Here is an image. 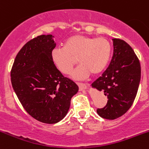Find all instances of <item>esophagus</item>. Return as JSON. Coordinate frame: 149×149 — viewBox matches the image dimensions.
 Returning <instances> with one entry per match:
<instances>
[{"label": "esophagus", "instance_id": "34e87169", "mask_svg": "<svg viewBox=\"0 0 149 149\" xmlns=\"http://www.w3.org/2000/svg\"><path fill=\"white\" fill-rule=\"evenodd\" d=\"M78 86H79V88L80 91H82L87 89V84H84V83H77Z\"/></svg>", "mask_w": 149, "mask_h": 149}]
</instances>
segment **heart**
Listing matches in <instances>:
<instances>
[{
	"label": "heart",
	"mask_w": 149,
	"mask_h": 149,
	"mask_svg": "<svg viewBox=\"0 0 149 149\" xmlns=\"http://www.w3.org/2000/svg\"><path fill=\"white\" fill-rule=\"evenodd\" d=\"M112 46L104 37L73 35L65 42L64 47L51 51V59L62 73H69L77 62L80 65L72 72L74 79H84L91 73L98 75L109 63Z\"/></svg>",
	"instance_id": "heart-1"
}]
</instances>
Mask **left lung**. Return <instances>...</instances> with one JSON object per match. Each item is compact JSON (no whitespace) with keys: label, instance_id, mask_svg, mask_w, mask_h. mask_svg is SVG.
Segmentation results:
<instances>
[{"label":"left lung","instance_id":"8db88e82","mask_svg":"<svg viewBox=\"0 0 149 149\" xmlns=\"http://www.w3.org/2000/svg\"><path fill=\"white\" fill-rule=\"evenodd\" d=\"M113 56L109 66L92 87L104 93L107 103L97 113L114 120L124 115L134 101L141 76L140 61L132 47L123 40L112 39Z\"/></svg>","mask_w":149,"mask_h":149}]
</instances>
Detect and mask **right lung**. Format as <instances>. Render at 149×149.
Returning a JSON list of instances; mask_svg holds the SVG:
<instances>
[{"mask_svg":"<svg viewBox=\"0 0 149 149\" xmlns=\"http://www.w3.org/2000/svg\"><path fill=\"white\" fill-rule=\"evenodd\" d=\"M54 36L40 35L23 45L11 70L12 87L25 110L36 120L56 123L68 113L79 87L51 59Z\"/></svg>","mask_w":149,"mask_h":149,"instance_id":"right-lung-1","label":"right lung"}]
</instances>
